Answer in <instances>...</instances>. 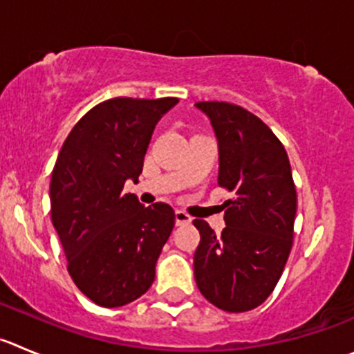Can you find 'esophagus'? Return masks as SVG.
Listing matches in <instances>:
<instances>
[{
  "instance_id": "1",
  "label": "esophagus",
  "mask_w": 354,
  "mask_h": 354,
  "mask_svg": "<svg viewBox=\"0 0 354 354\" xmlns=\"http://www.w3.org/2000/svg\"><path fill=\"white\" fill-rule=\"evenodd\" d=\"M191 222V215L184 210H175V224L186 225Z\"/></svg>"
}]
</instances>
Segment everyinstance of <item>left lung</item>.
<instances>
[{"instance_id":"obj_1","label":"left lung","mask_w":354,"mask_h":354,"mask_svg":"<svg viewBox=\"0 0 354 354\" xmlns=\"http://www.w3.org/2000/svg\"><path fill=\"white\" fill-rule=\"evenodd\" d=\"M218 140V186L224 201L221 234L201 218L194 278L203 297L227 313L261 306L274 290L294 245L297 210L288 154L268 124L230 102H198Z\"/></svg>"}]
</instances>
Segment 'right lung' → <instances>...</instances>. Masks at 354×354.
Listing matches in <instances>:
<instances>
[{"label": "right lung", "instance_id": "obj_1", "mask_svg": "<svg viewBox=\"0 0 354 354\" xmlns=\"http://www.w3.org/2000/svg\"><path fill=\"white\" fill-rule=\"evenodd\" d=\"M175 97H114L74 124L57 156L50 212L76 287L102 308L146 294L175 224L167 203L144 207L124 183L139 180L158 120Z\"/></svg>", "mask_w": 354, "mask_h": 354}]
</instances>
